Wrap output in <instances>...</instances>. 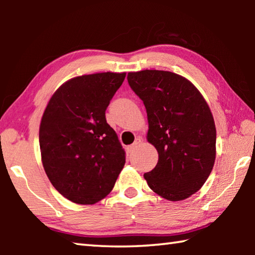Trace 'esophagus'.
Returning a JSON list of instances; mask_svg holds the SVG:
<instances>
[{"label":"esophagus","mask_w":255,"mask_h":255,"mask_svg":"<svg viewBox=\"0 0 255 255\" xmlns=\"http://www.w3.org/2000/svg\"><path fill=\"white\" fill-rule=\"evenodd\" d=\"M140 144H141V139H140L139 137H137L136 139H135V141H133V144L130 145V146H129V147H128V152H129V153H132L133 150H135V148H137V146L140 145Z\"/></svg>","instance_id":"34e87169"}]
</instances>
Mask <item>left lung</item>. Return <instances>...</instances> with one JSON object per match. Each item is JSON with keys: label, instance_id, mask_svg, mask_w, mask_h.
I'll list each match as a JSON object with an SVG mask.
<instances>
[{"label": "left lung", "instance_id": "left-lung-1", "mask_svg": "<svg viewBox=\"0 0 255 255\" xmlns=\"http://www.w3.org/2000/svg\"><path fill=\"white\" fill-rule=\"evenodd\" d=\"M128 83L147 112L148 143L158 153L144 174L148 187L170 201L204 185L216 158V127L209 106L185 77L167 71L130 72Z\"/></svg>", "mask_w": 255, "mask_h": 255}]
</instances>
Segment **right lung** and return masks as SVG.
Instances as JSON below:
<instances>
[{
	"mask_svg": "<svg viewBox=\"0 0 255 255\" xmlns=\"http://www.w3.org/2000/svg\"><path fill=\"white\" fill-rule=\"evenodd\" d=\"M126 73H97L68 80L42 115L39 145L51 184L66 199L93 205L109 195L126 162L106 110Z\"/></svg>",
	"mask_w": 255,
	"mask_h": 255,
	"instance_id": "right-lung-1",
	"label": "right lung"
}]
</instances>
